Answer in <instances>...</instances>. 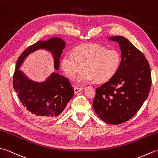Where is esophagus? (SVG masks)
<instances>
[{
    "label": "esophagus",
    "mask_w": 158,
    "mask_h": 158,
    "mask_svg": "<svg viewBox=\"0 0 158 158\" xmlns=\"http://www.w3.org/2000/svg\"><path fill=\"white\" fill-rule=\"evenodd\" d=\"M83 89V88H79V87H75L74 88V90H75V93L77 94V92H79V91H81Z\"/></svg>",
    "instance_id": "esophagus-1"
}]
</instances>
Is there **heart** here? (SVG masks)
I'll use <instances>...</instances> for the list:
<instances>
[{
    "instance_id": "1",
    "label": "heart",
    "mask_w": 158,
    "mask_h": 158,
    "mask_svg": "<svg viewBox=\"0 0 158 158\" xmlns=\"http://www.w3.org/2000/svg\"><path fill=\"white\" fill-rule=\"evenodd\" d=\"M122 56L116 49H108L98 44H85L76 47L73 52L67 53L62 59L61 66L69 79L74 80L77 73H81L79 83H98L109 81L119 69Z\"/></svg>"
}]
</instances>
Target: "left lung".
Returning <instances> with one entry per match:
<instances>
[{"mask_svg": "<svg viewBox=\"0 0 158 158\" xmlns=\"http://www.w3.org/2000/svg\"><path fill=\"white\" fill-rule=\"evenodd\" d=\"M119 43L122 61L115 75L96 89L93 107L104 122L113 125L130 119L150 92L152 74L145 55L122 36L110 37Z\"/></svg>", "mask_w": 158, "mask_h": 158, "instance_id": "8db88e82", "label": "left lung"}]
</instances>
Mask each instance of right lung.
I'll return each instance as SVG.
<instances>
[{"label": "right lung", "instance_id": "right-lung-1", "mask_svg": "<svg viewBox=\"0 0 158 158\" xmlns=\"http://www.w3.org/2000/svg\"><path fill=\"white\" fill-rule=\"evenodd\" d=\"M64 47L65 43L61 39L39 41L26 49L17 60L13 78V88L26 109L41 122H50L61 114L73 96L74 89L68 79L58 73H52L44 82L35 83L26 78L19 68L29 53L45 48L53 53L55 68L58 69L60 58Z\"/></svg>", "mask_w": 158, "mask_h": 158}]
</instances>
